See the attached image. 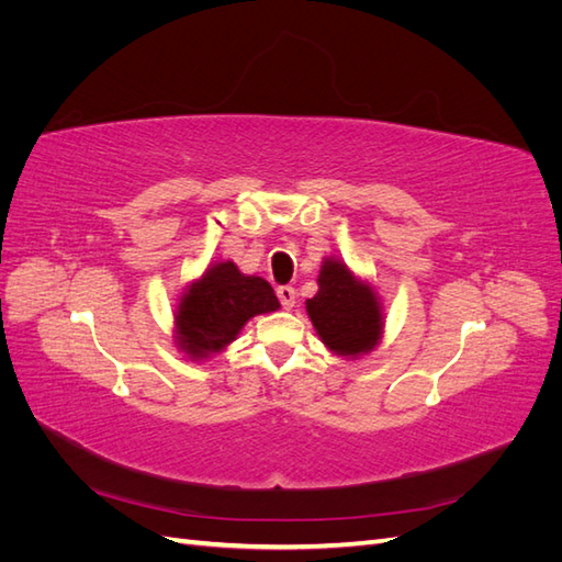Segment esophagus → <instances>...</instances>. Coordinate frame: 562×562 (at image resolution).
<instances>
[{
	"mask_svg": "<svg viewBox=\"0 0 562 562\" xmlns=\"http://www.w3.org/2000/svg\"><path fill=\"white\" fill-rule=\"evenodd\" d=\"M277 297H279L283 310H293L295 307V300H297V293H295L293 285H279L277 288Z\"/></svg>",
	"mask_w": 562,
	"mask_h": 562,
	"instance_id": "esophagus-1",
	"label": "esophagus"
}]
</instances>
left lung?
<instances>
[{
	"instance_id": "obj_1",
	"label": "left lung",
	"mask_w": 562,
	"mask_h": 562,
	"mask_svg": "<svg viewBox=\"0 0 562 562\" xmlns=\"http://www.w3.org/2000/svg\"><path fill=\"white\" fill-rule=\"evenodd\" d=\"M307 312L323 342L345 356L372 349L382 330L378 297L337 260L323 262L318 293L307 300Z\"/></svg>"
}]
</instances>
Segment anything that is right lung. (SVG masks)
<instances>
[{
  "label": "right lung",
  "instance_id": "add662e5",
  "mask_svg": "<svg viewBox=\"0 0 562 562\" xmlns=\"http://www.w3.org/2000/svg\"><path fill=\"white\" fill-rule=\"evenodd\" d=\"M274 310L279 300L265 279L244 277L234 262L213 265L180 302V342L201 359L229 345L250 316Z\"/></svg>",
  "mask_w": 562,
  "mask_h": 562
}]
</instances>
